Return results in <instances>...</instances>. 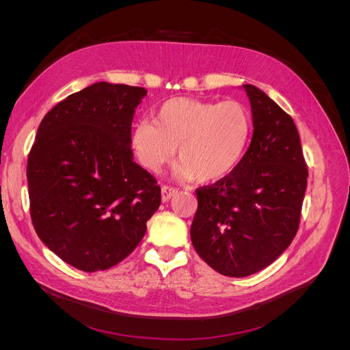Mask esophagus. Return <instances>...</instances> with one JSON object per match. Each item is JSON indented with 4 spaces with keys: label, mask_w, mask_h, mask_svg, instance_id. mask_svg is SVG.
Masks as SVG:
<instances>
[{
    "label": "esophagus",
    "mask_w": 350,
    "mask_h": 350,
    "mask_svg": "<svg viewBox=\"0 0 350 350\" xmlns=\"http://www.w3.org/2000/svg\"><path fill=\"white\" fill-rule=\"evenodd\" d=\"M176 193H178V189H175L172 187L163 185L162 187V201H163V203H166V201H169L174 196H176Z\"/></svg>",
    "instance_id": "1"
}]
</instances>
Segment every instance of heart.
<instances>
[{"label": "heart", "mask_w": 350, "mask_h": 350, "mask_svg": "<svg viewBox=\"0 0 350 350\" xmlns=\"http://www.w3.org/2000/svg\"><path fill=\"white\" fill-rule=\"evenodd\" d=\"M252 130L251 112L238 100L174 98L156 111L154 122L140 121L131 149L147 171L159 172L174 159L175 176L210 184L230 175L245 156Z\"/></svg>", "instance_id": "1"}]
</instances>
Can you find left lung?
Returning <instances> with one entry per match:
<instances>
[{
    "instance_id": "1",
    "label": "left lung",
    "mask_w": 350,
    "mask_h": 350,
    "mask_svg": "<svg viewBox=\"0 0 350 350\" xmlns=\"http://www.w3.org/2000/svg\"><path fill=\"white\" fill-rule=\"evenodd\" d=\"M252 139L234 172L198 188L191 241L211 269L245 278L276 260L299 226L308 171L291 116L261 89L243 84Z\"/></svg>"
}]
</instances>
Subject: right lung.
Segmentation results:
<instances>
[{"mask_svg":"<svg viewBox=\"0 0 350 350\" xmlns=\"http://www.w3.org/2000/svg\"><path fill=\"white\" fill-rule=\"evenodd\" d=\"M146 94L94 83L55 105L38 129L27 161L31 221L79 270H107L129 257L161 206V187L131 150L133 116Z\"/></svg>","mask_w":350,"mask_h":350,"instance_id":"1","label":"right lung"}]
</instances>
